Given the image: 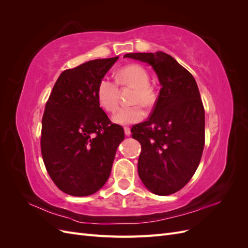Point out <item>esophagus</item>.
I'll use <instances>...</instances> for the list:
<instances>
[{
    "label": "esophagus",
    "instance_id": "obj_1",
    "mask_svg": "<svg viewBox=\"0 0 248 248\" xmlns=\"http://www.w3.org/2000/svg\"><path fill=\"white\" fill-rule=\"evenodd\" d=\"M124 131H125V134L126 136H130V133H131V131H130V128L129 127H124Z\"/></svg>",
    "mask_w": 248,
    "mask_h": 248
}]
</instances>
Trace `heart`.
<instances>
[{
	"instance_id": "b5f03b06",
	"label": "heart",
	"mask_w": 248,
	"mask_h": 248,
	"mask_svg": "<svg viewBox=\"0 0 248 248\" xmlns=\"http://www.w3.org/2000/svg\"><path fill=\"white\" fill-rule=\"evenodd\" d=\"M115 81L102 78L97 86V101L108 112H114L119 104V88H132L130 97L131 106L118 109L112 116V121L120 125L138 123L146 117L141 104L151 108L156 101L155 90L150 86L148 70L139 64H130L119 69L115 76Z\"/></svg>"
}]
</instances>
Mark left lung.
Listing matches in <instances>:
<instances>
[{
    "label": "left lung",
    "mask_w": 248,
    "mask_h": 248,
    "mask_svg": "<svg viewBox=\"0 0 248 248\" xmlns=\"http://www.w3.org/2000/svg\"><path fill=\"white\" fill-rule=\"evenodd\" d=\"M146 62L161 89L148 121L132 126L141 151L138 171L147 188L158 196L175 193L196 172L205 146V109L192 74L162 51L126 54Z\"/></svg>",
    "instance_id": "1"
}]
</instances>
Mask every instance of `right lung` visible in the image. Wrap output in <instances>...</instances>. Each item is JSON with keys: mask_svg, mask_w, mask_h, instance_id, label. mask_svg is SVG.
Listing matches in <instances>:
<instances>
[{"mask_svg": "<svg viewBox=\"0 0 248 248\" xmlns=\"http://www.w3.org/2000/svg\"><path fill=\"white\" fill-rule=\"evenodd\" d=\"M119 57L64 70L42 117L41 154L60 190L73 197L98 191L110 175L122 126L112 124L97 101V86Z\"/></svg>", "mask_w": 248, "mask_h": 248, "instance_id": "add662e5", "label": "right lung"}]
</instances>
